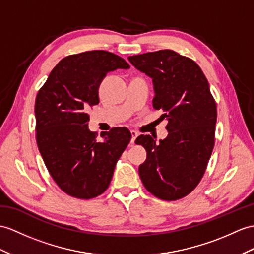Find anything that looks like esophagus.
Listing matches in <instances>:
<instances>
[{
    "mask_svg": "<svg viewBox=\"0 0 254 254\" xmlns=\"http://www.w3.org/2000/svg\"><path fill=\"white\" fill-rule=\"evenodd\" d=\"M130 133H131V141H130V142H131L132 144H134V141H135V139H137L139 133H138L137 131H134V130H131Z\"/></svg>",
    "mask_w": 254,
    "mask_h": 254,
    "instance_id": "34e87169",
    "label": "esophagus"
}]
</instances>
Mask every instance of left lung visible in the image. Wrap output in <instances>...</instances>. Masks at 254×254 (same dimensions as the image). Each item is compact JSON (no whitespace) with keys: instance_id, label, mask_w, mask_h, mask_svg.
Masks as SVG:
<instances>
[{"instance_id":"1","label":"left lung","mask_w":254,"mask_h":254,"mask_svg":"<svg viewBox=\"0 0 254 254\" xmlns=\"http://www.w3.org/2000/svg\"><path fill=\"white\" fill-rule=\"evenodd\" d=\"M128 60L152 78L153 107L163 110L168 121L166 139L157 143L147 134L135 139L146 151L139 166L141 181L160 199H180L201 180L214 146L216 106L208 80L195 61L170 49Z\"/></svg>"}]
</instances>
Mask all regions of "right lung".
<instances>
[{
    "mask_svg": "<svg viewBox=\"0 0 254 254\" xmlns=\"http://www.w3.org/2000/svg\"><path fill=\"white\" fill-rule=\"evenodd\" d=\"M130 67L120 56L91 51L64 58L49 74L35 100L36 142L47 170L67 195L90 199L112 180L116 162L131 133L126 127L89 130V107L99 103L98 89L109 72Z\"/></svg>",
    "mask_w": 254,
    "mask_h": 254,
    "instance_id": "right-lung-1",
    "label": "right lung"
}]
</instances>
